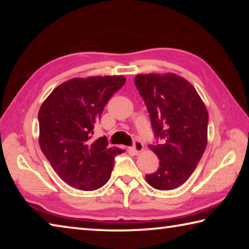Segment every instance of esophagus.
<instances>
[{
	"instance_id": "esophagus-1",
	"label": "esophagus",
	"mask_w": 249,
	"mask_h": 249,
	"mask_svg": "<svg viewBox=\"0 0 249 249\" xmlns=\"http://www.w3.org/2000/svg\"><path fill=\"white\" fill-rule=\"evenodd\" d=\"M142 150H144V144H142V142H140V141L135 142L134 146L132 147V148H130V151H133V153L136 154V155L141 154Z\"/></svg>"
}]
</instances>
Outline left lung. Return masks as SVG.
<instances>
[{
    "label": "left lung",
    "instance_id": "left-lung-1",
    "mask_svg": "<svg viewBox=\"0 0 249 249\" xmlns=\"http://www.w3.org/2000/svg\"><path fill=\"white\" fill-rule=\"evenodd\" d=\"M135 86L148 109L155 137L149 145L159 168L146 181L157 190H174L189 179L208 144L209 113L195 87L176 73L137 74Z\"/></svg>",
    "mask_w": 249,
    "mask_h": 249
}]
</instances>
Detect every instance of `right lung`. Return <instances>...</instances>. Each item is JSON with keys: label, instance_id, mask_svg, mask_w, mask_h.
I'll use <instances>...</instances> for the list:
<instances>
[{"label": "right lung", "instance_id": "obj_1", "mask_svg": "<svg viewBox=\"0 0 249 249\" xmlns=\"http://www.w3.org/2000/svg\"><path fill=\"white\" fill-rule=\"evenodd\" d=\"M123 75L73 78L57 87L38 112L39 146L57 175L83 191L107 182L114 157L107 137L93 140L94 126L111 96L124 86Z\"/></svg>", "mask_w": 249, "mask_h": 249}]
</instances>
